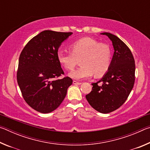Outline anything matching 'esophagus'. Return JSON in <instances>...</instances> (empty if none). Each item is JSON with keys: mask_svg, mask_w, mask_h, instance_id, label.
Segmentation results:
<instances>
[{"mask_svg": "<svg viewBox=\"0 0 150 150\" xmlns=\"http://www.w3.org/2000/svg\"><path fill=\"white\" fill-rule=\"evenodd\" d=\"M73 84H74V85H79L81 84V83L77 82V81H73Z\"/></svg>", "mask_w": 150, "mask_h": 150, "instance_id": "1", "label": "esophagus"}]
</instances>
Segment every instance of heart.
<instances>
[{"instance_id": "heart-1", "label": "heart", "mask_w": 150, "mask_h": 150, "mask_svg": "<svg viewBox=\"0 0 150 150\" xmlns=\"http://www.w3.org/2000/svg\"><path fill=\"white\" fill-rule=\"evenodd\" d=\"M70 52L59 51L57 60L67 71H72L80 62L81 67L71 72L69 76L75 80L88 79L95 75H105L110 67L112 51L105 43H99L92 38L86 37L71 44Z\"/></svg>"}]
</instances>
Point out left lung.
<instances>
[{
	"label": "left lung",
	"mask_w": 150,
	"mask_h": 150,
	"mask_svg": "<svg viewBox=\"0 0 150 150\" xmlns=\"http://www.w3.org/2000/svg\"><path fill=\"white\" fill-rule=\"evenodd\" d=\"M101 34L111 40L115 52L108 71L99 81L91 84L92 91L86 98L96 111L106 114L120 107L128 98L135 81L136 67L130 50L119 38L108 32Z\"/></svg>",
	"instance_id": "left-lung-1"
}]
</instances>
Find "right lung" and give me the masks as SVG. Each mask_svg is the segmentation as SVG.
Returning a JSON list of instances; mask_svg holds the SVG:
<instances>
[{
  "label": "right lung",
  "instance_id": "add662e5",
  "mask_svg": "<svg viewBox=\"0 0 150 150\" xmlns=\"http://www.w3.org/2000/svg\"><path fill=\"white\" fill-rule=\"evenodd\" d=\"M72 32L44 30L24 47L19 57L17 81L22 96L30 107L49 113L59 106L73 80L64 74L57 60L58 49Z\"/></svg>",
  "mask_w": 150,
  "mask_h": 150
}]
</instances>
